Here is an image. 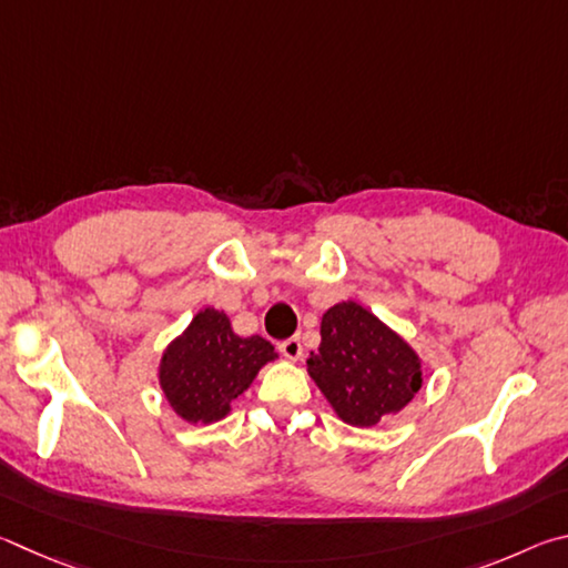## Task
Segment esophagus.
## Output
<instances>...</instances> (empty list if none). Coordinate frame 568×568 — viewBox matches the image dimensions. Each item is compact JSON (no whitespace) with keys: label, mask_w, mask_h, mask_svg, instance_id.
I'll return each instance as SVG.
<instances>
[{"label":"esophagus","mask_w":568,"mask_h":568,"mask_svg":"<svg viewBox=\"0 0 568 568\" xmlns=\"http://www.w3.org/2000/svg\"><path fill=\"white\" fill-rule=\"evenodd\" d=\"M278 352H282L284 359H290V362H300L302 354H304L302 342L296 339V336H292V339H286V342L278 344Z\"/></svg>","instance_id":"obj_1"}]
</instances>
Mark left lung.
Returning <instances> with one entry per match:
<instances>
[{
  "label": "left lung",
  "instance_id": "obj_1",
  "mask_svg": "<svg viewBox=\"0 0 568 568\" xmlns=\"http://www.w3.org/2000/svg\"><path fill=\"white\" fill-rule=\"evenodd\" d=\"M320 334L306 372L344 424L369 429L422 389V356L366 306L352 300L329 306Z\"/></svg>",
  "mask_w": 568,
  "mask_h": 568
}]
</instances>
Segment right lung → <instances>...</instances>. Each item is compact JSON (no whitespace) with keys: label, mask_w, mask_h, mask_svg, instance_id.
I'll list each match as a JSON object with an SVG mask.
<instances>
[{"label":"right lung","mask_w":568,"mask_h":568,"mask_svg":"<svg viewBox=\"0 0 568 568\" xmlns=\"http://www.w3.org/2000/svg\"><path fill=\"white\" fill-rule=\"evenodd\" d=\"M278 359L262 336H239L224 312L199 310L186 329L166 344L156 379L172 412L186 424H214L232 412L262 366Z\"/></svg>","instance_id":"obj_1"}]
</instances>
